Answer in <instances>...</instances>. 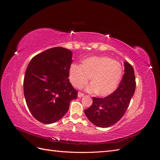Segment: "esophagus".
<instances>
[{
	"label": "esophagus",
	"mask_w": 160,
	"mask_h": 160,
	"mask_svg": "<svg viewBox=\"0 0 160 160\" xmlns=\"http://www.w3.org/2000/svg\"><path fill=\"white\" fill-rule=\"evenodd\" d=\"M83 95H84V93H81V92H79V93H78V97H79V98H82V97H83Z\"/></svg>",
	"instance_id": "obj_1"
}]
</instances>
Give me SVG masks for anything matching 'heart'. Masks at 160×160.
<instances>
[{"instance_id": "obj_1", "label": "heart", "mask_w": 160, "mask_h": 160, "mask_svg": "<svg viewBox=\"0 0 160 160\" xmlns=\"http://www.w3.org/2000/svg\"><path fill=\"white\" fill-rule=\"evenodd\" d=\"M122 73V66L118 61L108 57H91L84 59L82 65L71 64L69 79L74 88L81 89L91 78V84L87 90L108 96L117 89Z\"/></svg>"}]
</instances>
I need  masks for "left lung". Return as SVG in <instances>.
<instances>
[{
	"label": "left lung",
	"mask_w": 160,
	"mask_h": 160,
	"mask_svg": "<svg viewBox=\"0 0 160 160\" xmlns=\"http://www.w3.org/2000/svg\"><path fill=\"white\" fill-rule=\"evenodd\" d=\"M125 73L118 88L104 98H93V103L85 110L90 122L99 128H108L117 123L124 115L135 90L134 70L129 62H124Z\"/></svg>",
	"instance_id": "1"
}]
</instances>
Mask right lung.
<instances>
[{
  "instance_id": "obj_1",
  "label": "right lung",
  "mask_w": 160,
  "mask_h": 160,
  "mask_svg": "<svg viewBox=\"0 0 160 160\" xmlns=\"http://www.w3.org/2000/svg\"><path fill=\"white\" fill-rule=\"evenodd\" d=\"M72 52L51 48L34 57L24 77V95L27 107L38 122L45 124L61 119L69 110L77 91L69 79Z\"/></svg>"
}]
</instances>
